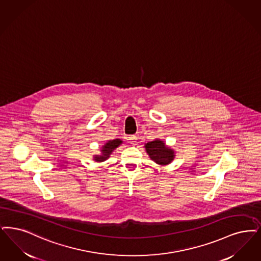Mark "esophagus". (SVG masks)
<instances>
[{
    "label": "esophagus",
    "instance_id": "1",
    "mask_svg": "<svg viewBox=\"0 0 261 261\" xmlns=\"http://www.w3.org/2000/svg\"><path fill=\"white\" fill-rule=\"evenodd\" d=\"M128 140L130 141V143H131L132 145H136V143H137V137H136V136H129V137H128Z\"/></svg>",
    "mask_w": 261,
    "mask_h": 261
}]
</instances>
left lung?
Instances as JSON below:
<instances>
[{
    "instance_id": "1",
    "label": "left lung",
    "mask_w": 261,
    "mask_h": 261,
    "mask_svg": "<svg viewBox=\"0 0 261 261\" xmlns=\"http://www.w3.org/2000/svg\"><path fill=\"white\" fill-rule=\"evenodd\" d=\"M146 150L149 157L159 165H167L175 156L174 151L160 140L147 143Z\"/></svg>"
}]
</instances>
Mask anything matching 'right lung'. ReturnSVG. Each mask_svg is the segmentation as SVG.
Segmentation results:
<instances>
[{
	"label": "right lung",
	"mask_w": 261,
	"mask_h": 261,
	"mask_svg": "<svg viewBox=\"0 0 261 261\" xmlns=\"http://www.w3.org/2000/svg\"><path fill=\"white\" fill-rule=\"evenodd\" d=\"M122 142L119 140V139H115L113 141H110L108 142L104 146H103V149H102V155H96L95 157V160L96 161H104L108 157H110V154L113 152V150L116 148L117 146H119Z\"/></svg>",
	"instance_id": "1"
}]
</instances>
